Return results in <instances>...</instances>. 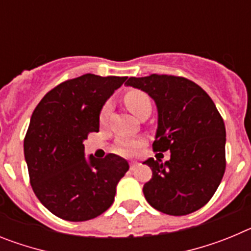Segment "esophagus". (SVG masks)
<instances>
[{"instance_id":"1","label":"esophagus","mask_w":251,"mask_h":251,"mask_svg":"<svg viewBox=\"0 0 251 251\" xmlns=\"http://www.w3.org/2000/svg\"><path fill=\"white\" fill-rule=\"evenodd\" d=\"M137 166H138V163H137V162H130V165H129L130 171H134V170H136Z\"/></svg>"}]
</instances>
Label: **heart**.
<instances>
[{"mask_svg":"<svg viewBox=\"0 0 251 251\" xmlns=\"http://www.w3.org/2000/svg\"><path fill=\"white\" fill-rule=\"evenodd\" d=\"M124 103L127 105L128 109L133 113L134 115L138 117L139 113L145 109L146 106H151V99L145 92L142 90H129L127 94L124 95ZM110 112V104L105 103L104 106L101 108L100 114H99V119L100 122L106 121L108 115H109ZM139 143L136 141H130V139H119L117 142V146H115V151L118 153H122V154H130L138 148Z\"/></svg>","mask_w":251,"mask_h":251,"instance_id":"obj_1","label":"heart"}]
</instances>
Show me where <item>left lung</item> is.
Masks as SVG:
<instances>
[{"label": "left lung", "mask_w": 251, "mask_h": 251, "mask_svg": "<svg viewBox=\"0 0 251 251\" xmlns=\"http://www.w3.org/2000/svg\"><path fill=\"white\" fill-rule=\"evenodd\" d=\"M128 86L147 93L158 110L153 151L171 158H148L152 178L143 186L146 200L174 216L191 214L210 201L225 174L226 130L207 93L182 76L152 74L129 77Z\"/></svg>", "instance_id": "left-lung-1"}]
</instances>
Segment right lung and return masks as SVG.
I'll return each instance as SVG.
<instances>
[{"instance_id": "add662e5", "label": "right lung", "mask_w": 251, "mask_h": 251, "mask_svg": "<svg viewBox=\"0 0 251 251\" xmlns=\"http://www.w3.org/2000/svg\"><path fill=\"white\" fill-rule=\"evenodd\" d=\"M127 76L84 74L55 86L31 115L24 139L30 183L49 211L68 221H86L112 206L119 179L129 170L109 153L89 159L84 139L99 132V114Z\"/></svg>"}]
</instances>
